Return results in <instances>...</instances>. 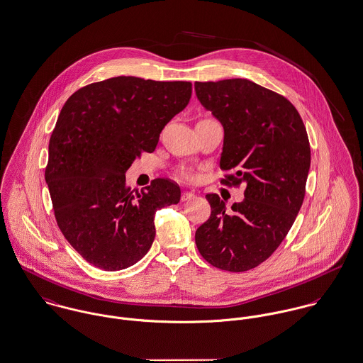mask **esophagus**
Instances as JSON below:
<instances>
[{"label": "esophagus", "instance_id": "1", "mask_svg": "<svg viewBox=\"0 0 363 363\" xmlns=\"http://www.w3.org/2000/svg\"><path fill=\"white\" fill-rule=\"evenodd\" d=\"M193 197H194V193H191V191H183L182 193V201H189Z\"/></svg>", "mask_w": 363, "mask_h": 363}]
</instances>
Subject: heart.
<instances>
[{
	"label": "heart",
	"mask_w": 363,
	"mask_h": 363,
	"mask_svg": "<svg viewBox=\"0 0 363 363\" xmlns=\"http://www.w3.org/2000/svg\"><path fill=\"white\" fill-rule=\"evenodd\" d=\"M179 173H180V176H182L183 179H191V177H193V174H191V172H190L189 169H182Z\"/></svg>",
	"instance_id": "b5f03b06"
}]
</instances>
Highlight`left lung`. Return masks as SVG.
<instances>
[{"label":"left lung","mask_w":363,"mask_h":363,"mask_svg":"<svg viewBox=\"0 0 363 363\" xmlns=\"http://www.w3.org/2000/svg\"><path fill=\"white\" fill-rule=\"evenodd\" d=\"M199 102L223 125L222 183L245 184L244 199L226 209L206 194L211 216L196 231L202 258L222 270L264 262L291 229L305 197L311 147L296 106L247 79L196 82Z\"/></svg>","instance_id":"1"}]
</instances>
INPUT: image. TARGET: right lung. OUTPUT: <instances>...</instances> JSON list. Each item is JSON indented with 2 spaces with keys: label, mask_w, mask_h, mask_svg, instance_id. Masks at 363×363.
Returning a JSON list of instances; mask_svg holds the SVG:
<instances>
[{
  "label": "right lung",
  "mask_w": 363,
  "mask_h": 363,
  "mask_svg": "<svg viewBox=\"0 0 363 363\" xmlns=\"http://www.w3.org/2000/svg\"><path fill=\"white\" fill-rule=\"evenodd\" d=\"M191 89L190 82L118 76L79 89L62 106L45 182L58 228L89 264L115 272L138 262L155 238V212L180 201L173 180L154 179L134 193L125 173L154 152Z\"/></svg>",
  "instance_id": "right-lung-1"
}]
</instances>
